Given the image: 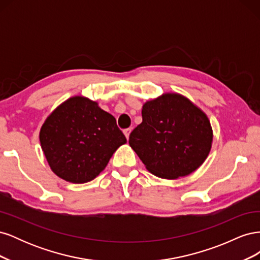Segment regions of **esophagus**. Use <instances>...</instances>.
<instances>
[{
    "instance_id": "esophagus-1",
    "label": "esophagus",
    "mask_w": 260,
    "mask_h": 260,
    "mask_svg": "<svg viewBox=\"0 0 260 260\" xmlns=\"http://www.w3.org/2000/svg\"><path fill=\"white\" fill-rule=\"evenodd\" d=\"M130 132H131V129H130V128H128V129H124V130H123V133H124V136H125V138H127V139H129V136H130Z\"/></svg>"
}]
</instances>
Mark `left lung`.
<instances>
[{"label": "left lung", "mask_w": 260, "mask_h": 260, "mask_svg": "<svg viewBox=\"0 0 260 260\" xmlns=\"http://www.w3.org/2000/svg\"><path fill=\"white\" fill-rule=\"evenodd\" d=\"M129 144L146 169L165 179L192 174L205 161L212 141L207 116L184 96L167 93L146 102Z\"/></svg>", "instance_id": "8db88e82"}]
</instances>
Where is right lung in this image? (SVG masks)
Listing matches in <instances>:
<instances>
[{"mask_svg": "<svg viewBox=\"0 0 260 260\" xmlns=\"http://www.w3.org/2000/svg\"><path fill=\"white\" fill-rule=\"evenodd\" d=\"M40 143L51 169L73 183H85L103 171L116 149L127 143L115 117L96 102L74 96L48 117Z\"/></svg>", "mask_w": 260, "mask_h": 260, "instance_id": "right-lung-1", "label": "right lung"}]
</instances>
